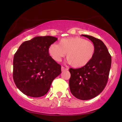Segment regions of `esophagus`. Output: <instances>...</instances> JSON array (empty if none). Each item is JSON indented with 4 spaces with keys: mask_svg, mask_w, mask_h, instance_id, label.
<instances>
[{
    "mask_svg": "<svg viewBox=\"0 0 122 122\" xmlns=\"http://www.w3.org/2000/svg\"><path fill=\"white\" fill-rule=\"evenodd\" d=\"M68 68H65V67H64V66L61 67V71H68Z\"/></svg>",
    "mask_w": 122,
    "mask_h": 122,
    "instance_id": "esophagus-1",
    "label": "esophagus"
}]
</instances>
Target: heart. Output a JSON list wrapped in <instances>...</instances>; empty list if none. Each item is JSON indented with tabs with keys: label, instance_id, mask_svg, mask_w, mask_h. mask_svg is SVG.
<instances>
[{
	"label": "heart",
	"instance_id": "heart-1",
	"mask_svg": "<svg viewBox=\"0 0 122 122\" xmlns=\"http://www.w3.org/2000/svg\"><path fill=\"white\" fill-rule=\"evenodd\" d=\"M49 53L56 62L61 61L66 53L67 62L75 68H81L91 61L95 53V46L92 42L82 38H66L58 44L53 43L49 47Z\"/></svg>",
	"mask_w": 122,
	"mask_h": 122
}]
</instances>
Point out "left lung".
<instances>
[{
  "mask_svg": "<svg viewBox=\"0 0 122 122\" xmlns=\"http://www.w3.org/2000/svg\"><path fill=\"white\" fill-rule=\"evenodd\" d=\"M81 36L95 45L94 56L84 66L70 68L69 83L71 93L75 97L86 100L97 96L104 89L111 66V56L102 41L88 35Z\"/></svg>",
  "mask_w": 122,
  "mask_h": 122,
  "instance_id": "left-lung-1",
  "label": "left lung"
}]
</instances>
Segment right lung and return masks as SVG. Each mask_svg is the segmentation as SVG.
Wrapping results in <instances>:
<instances>
[{"label": "right lung", "instance_id": "obj_1", "mask_svg": "<svg viewBox=\"0 0 122 122\" xmlns=\"http://www.w3.org/2000/svg\"><path fill=\"white\" fill-rule=\"evenodd\" d=\"M57 40L52 36L36 37L21 44L13 61V79L23 93L33 97L44 96L53 80L61 74V65L49 54Z\"/></svg>", "mask_w": 122, "mask_h": 122}]
</instances>
